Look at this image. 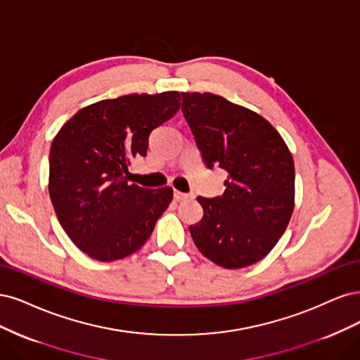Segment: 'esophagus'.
I'll list each match as a JSON object with an SVG mask.
<instances>
[{"label": "esophagus", "instance_id": "esophagus-1", "mask_svg": "<svg viewBox=\"0 0 360 360\" xmlns=\"http://www.w3.org/2000/svg\"><path fill=\"white\" fill-rule=\"evenodd\" d=\"M173 197H175L176 200H188V199H193V195H190V194H187V193H181V191H178V190H175V193H173Z\"/></svg>", "mask_w": 360, "mask_h": 360}]
</instances>
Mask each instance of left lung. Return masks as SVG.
<instances>
[{"instance_id":"8db88e82","label":"left lung","mask_w":360,"mask_h":360,"mask_svg":"<svg viewBox=\"0 0 360 360\" xmlns=\"http://www.w3.org/2000/svg\"><path fill=\"white\" fill-rule=\"evenodd\" d=\"M181 94L203 163L229 173L221 197H197L203 217L190 226L191 238L221 268L257 263L280 240L295 210L292 153L262 115L212 92Z\"/></svg>"}]
</instances>
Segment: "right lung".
Listing matches in <instances>:
<instances>
[{
	"mask_svg": "<svg viewBox=\"0 0 360 360\" xmlns=\"http://www.w3.org/2000/svg\"><path fill=\"white\" fill-rule=\"evenodd\" d=\"M181 94H129L80 109L53 137L49 194L58 221L91 259L115 262L143 247L173 190L130 184L149 136L179 110Z\"/></svg>",
	"mask_w": 360,
	"mask_h": 360,
	"instance_id": "right-lung-1",
	"label": "right lung"
}]
</instances>
